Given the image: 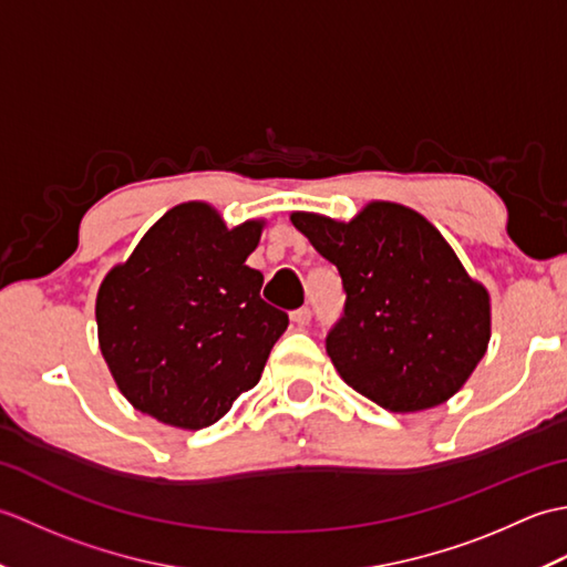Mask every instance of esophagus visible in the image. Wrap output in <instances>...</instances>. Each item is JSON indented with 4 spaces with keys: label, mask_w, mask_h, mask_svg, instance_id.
<instances>
[{
    "label": "esophagus",
    "mask_w": 567,
    "mask_h": 567,
    "mask_svg": "<svg viewBox=\"0 0 567 567\" xmlns=\"http://www.w3.org/2000/svg\"><path fill=\"white\" fill-rule=\"evenodd\" d=\"M290 319H292V323H297L299 329H305V327H309V321H311V309H307V307L295 309L292 315H290Z\"/></svg>",
    "instance_id": "obj_1"
}]
</instances>
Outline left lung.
Masks as SVG:
<instances>
[{
    "mask_svg": "<svg viewBox=\"0 0 567 567\" xmlns=\"http://www.w3.org/2000/svg\"><path fill=\"white\" fill-rule=\"evenodd\" d=\"M290 219L341 272L346 307L327 353L346 384L396 414L451 400L487 351L489 295L439 228L394 202L351 221Z\"/></svg>",
    "mask_w": 567,
    "mask_h": 567,
    "instance_id": "left-lung-1",
    "label": "left lung"
}]
</instances>
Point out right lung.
<instances>
[{"instance_id": "1", "label": "right lung", "mask_w": 567, "mask_h": 567, "mask_svg": "<svg viewBox=\"0 0 567 567\" xmlns=\"http://www.w3.org/2000/svg\"><path fill=\"white\" fill-rule=\"evenodd\" d=\"M265 221L226 228L204 202L155 221L97 292V333L116 388L138 412L197 431L256 388L285 311L260 299L246 265Z\"/></svg>"}]
</instances>
